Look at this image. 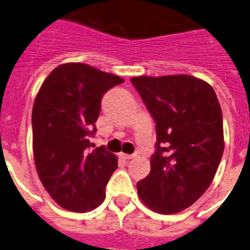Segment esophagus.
<instances>
[{
    "mask_svg": "<svg viewBox=\"0 0 250 250\" xmlns=\"http://www.w3.org/2000/svg\"><path fill=\"white\" fill-rule=\"evenodd\" d=\"M119 158H122V160H125V161H128V160H132V158L134 157L133 155H127V153H119Z\"/></svg>",
    "mask_w": 250,
    "mask_h": 250,
    "instance_id": "34e87169",
    "label": "esophagus"
}]
</instances>
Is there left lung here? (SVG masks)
Listing matches in <instances>:
<instances>
[{"label":"left lung","instance_id":"8db88e82","mask_svg":"<svg viewBox=\"0 0 250 250\" xmlns=\"http://www.w3.org/2000/svg\"><path fill=\"white\" fill-rule=\"evenodd\" d=\"M132 84L156 122L151 172L140 199L160 214L186 209L208 190L224 152L223 113L214 89L190 75L136 77Z\"/></svg>","mask_w":250,"mask_h":250}]
</instances>
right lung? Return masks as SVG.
<instances>
[{
    "label": "right lung",
    "mask_w": 250,
    "mask_h": 250,
    "mask_svg": "<svg viewBox=\"0 0 250 250\" xmlns=\"http://www.w3.org/2000/svg\"><path fill=\"white\" fill-rule=\"evenodd\" d=\"M123 79L82 62L54 69L32 108L35 166L46 191L62 208L89 211L103 203L118 160L89 138L103 95Z\"/></svg>",
    "instance_id": "obj_1"
}]
</instances>
